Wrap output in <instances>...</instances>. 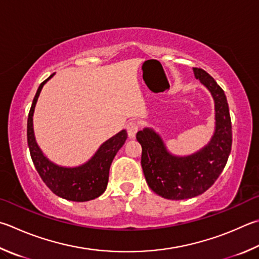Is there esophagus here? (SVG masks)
<instances>
[{
	"instance_id": "esophagus-1",
	"label": "esophagus",
	"mask_w": 259,
	"mask_h": 259,
	"mask_svg": "<svg viewBox=\"0 0 259 259\" xmlns=\"http://www.w3.org/2000/svg\"><path fill=\"white\" fill-rule=\"evenodd\" d=\"M139 129V124L137 122H129L128 124H126V133H128L129 138H135L136 134H137V131Z\"/></svg>"
}]
</instances>
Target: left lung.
<instances>
[{"label":"left lung","instance_id":"left-lung-1","mask_svg":"<svg viewBox=\"0 0 259 259\" xmlns=\"http://www.w3.org/2000/svg\"><path fill=\"white\" fill-rule=\"evenodd\" d=\"M197 79L208 89L215 103V133L210 142L189 156H175L166 150L162 138L153 129L138 131L142 145V167L148 187L163 198L181 200L204 194L218 180L232 146V126L224 91L213 77L194 68Z\"/></svg>","mask_w":259,"mask_h":259}]
</instances>
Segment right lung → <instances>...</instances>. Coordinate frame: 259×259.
I'll return each mask as SVG.
<instances>
[{"instance_id":"1","label":"right lung","mask_w":259,"mask_h":259,"mask_svg":"<svg viewBox=\"0 0 259 259\" xmlns=\"http://www.w3.org/2000/svg\"><path fill=\"white\" fill-rule=\"evenodd\" d=\"M54 74V73H53ZM53 74L39 84L32 101L27 121V140L30 156L41 180L56 196L72 201H88L100 197L109 182L110 166L116 153L128 137L125 130L120 131L103 144L87 163L77 167H63L52 163L37 145L32 128L36 102L41 88Z\"/></svg>"}]
</instances>
